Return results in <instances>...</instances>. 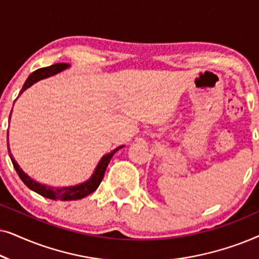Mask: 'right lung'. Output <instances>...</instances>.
<instances>
[{"instance_id": "1", "label": "right lung", "mask_w": 259, "mask_h": 259, "mask_svg": "<svg viewBox=\"0 0 259 259\" xmlns=\"http://www.w3.org/2000/svg\"><path fill=\"white\" fill-rule=\"evenodd\" d=\"M68 65L67 63H55V65H52L49 67H45V68H40L37 70H35L28 76V79L24 82L22 90H21L20 94H22V92L27 90L28 87H30L31 84H34L35 82H37L38 80L46 79V77L54 75V74L61 72L65 68H67ZM19 94V95H20ZM12 115V113H10ZM123 146L116 147L115 150H113L111 153L104 155L101 158V160L99 161V164L97 166V169L93 173V176L91 177L90 180H87L86 183L80 184V185L76 186H72V187H61V189H54V187H49L46 185H41L36 182H34L33 179L29 178L26 173H24L22 169L20 168V166L17 165V162L15 161V159L13 158V154L10 153L9 150V145H8V152H9V157L12 159V162L14 165V168L17 172V175L21 178V180L24 183V185L29 187L30 190H33L34 192H36L40 194V196L45 197V198H49V199H54V200H77V199H82V198L87 197L88 194H91L92 192H94L95 190L98 189L99 185H100L102 178L105 176V171L107 168V166L111 161V159L116 151H119L120 148H122Z\"/></svg>"}]
</instances>
